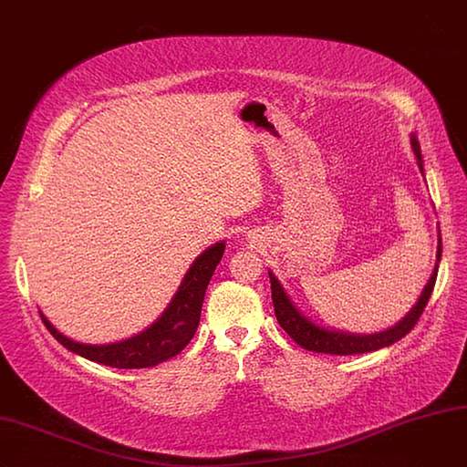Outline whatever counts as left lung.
Instances as JSON below:
<instances>
[{
    "instance_id": "1",
    "label": "left lung",
    "mask_w": 467,
    "mask_h": 467,
    "mask_svg": "<svg viewBox=\"0 0 467 467\" xmlns=\"http://www.w3.org/2000/svg\"><path fill=\"white\" fill-rule=\"evenodd\" d=\"M411 150L415 154L419 171L425 177V167H422V156H420V147L411 134ZM441 259V236L438 231V251H436V266L434 272L429 279V283L422 288L417 304L408 311V315L399 320L395 326L384 329V331H376V333H352V331H343V329H333L327 326L318 324L311 317H307L298 306L292 302L288 292L281 285V281L275 277L272 270H268L270 283H272V302L275 309V317L279 326L290 335L294 343H298L302 348L309 352H318V354H331V356H354V354H365V352H374L379 348H386L410 333L413 326L417 324L419 317L425 311L429 298L432 294V288L436 285L438 277V266Z\"/></svg>"
}]
</instances>
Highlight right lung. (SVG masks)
<instances>
[{"label":"right lung","mask_w":467,"mask_h":467,"mask_svg":"<svg viewBox=\"0 0 467 467\" xmlns=\"http://www.w3.org/2000/svg\"><path fill=\"white\" fill-rule=\"evenodd\" d=\"M225 251V240L216 242L204 249L188 268L173 300L163 313L143 331L124 341L108 345L78 343L63 335L40 311L42 322L67 350L89 361L108 365L113 368H145L175 358L192 341L201 320V307L206 286L214 275Z\"/></svg>","instance_id":"1"}]
</instances>
